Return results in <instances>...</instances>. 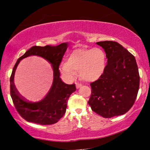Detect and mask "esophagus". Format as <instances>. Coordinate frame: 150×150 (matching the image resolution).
Listing matches in <instances>:
<instances>
[{
  "label": "esophagus",
  "instance_id": "esophagus-1",
  "mask_svg": "<svg viewBox=\"0 0 150 150\" xmlns=\"http://www.w3.org/2000/svg\"><path fill=\"white\" fill-rule=\"evenodd\" d=\"M83 86V85L81 84L80 83H76V87L77 88H79L80 87H81Z\"/></svg>",
  "mask_w": 150,
  "mask_h": 150
}]
</instances>
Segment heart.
<instances>
[{"label":"heart","instance_id":"1","mask_svg":"<svg viewBox=\"0 0 150 150\" xmlns=\"http://www.w3.org/2000/svg\"><path fill=\"white\" fill-rule=\"evenodd\" d=\"M106 67V56L103 50L81 48L70 53L61 68L63 73L71 77H74L76 73H79L82 79L93 81L103 74Z\"/></svg>","mask_w":150,"mask_h":150}]
</instances>
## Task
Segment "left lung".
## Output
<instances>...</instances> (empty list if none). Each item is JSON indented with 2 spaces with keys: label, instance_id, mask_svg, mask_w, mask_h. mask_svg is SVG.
I'll use <instances>...</instances> for the list:
<instances>
[{
  "label": "left lung",
  "instance_id": "1",
  "mask_svg": "<svg viewBox=\"0 0 150 150\" xmlns=\"http://www.w3.org/2000/svg\"><path fill=\"white\" fill-rule=\"evenodd\" d=\"M106 53L107 65L98 80L91 83L88 101L92 110L104 118L127 112L135 102L139 75L134 55L118 42H98Z\"/></svg>",
  "mask_w": 150,
  "mask_h": 150
}]
</instances>
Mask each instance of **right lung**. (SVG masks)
Segmentation results:
<instances>
[{
    "label": "right lung",
    "instance_id": "add662e5",
    "mask_svg": "<svg viewBox=\"0 0 150 150\" xmlns=\"http://www.w3.org/2000/svg\"><path fill=\"white\" fill-rule=\"evenodd\" d=\"M68 47L67 43L56 46H33L18 58L12 69L11 79V96L18 112L28 122L42 125L57 122L65 113L67 100L76 91L75 85H67L59 77V66ZM37 55L47 60L52 64L54 71L52 85L45 97L38 102H30L20 96L15 87L13 77L19 62L24 58Z\"/></svg>",
    "mask_w": 150,
    "mask_h": 150
}]
</instances>
